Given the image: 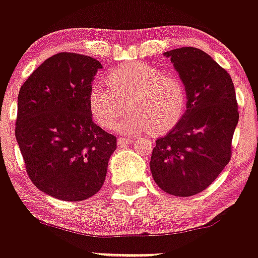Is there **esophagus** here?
Returning <instances> with one entry per match:
<instances>
[{
  "label": "esophagus",
  "mask_w": 258,
  "mask_h": 258,
  "mask_svg": "<svg viewBox=\"0 0 258 258\" xmlns=\"http://www.w3.org/2000/svg\"><path fill=\"white\" fill-rule=\"evenodd\" d=\"M133 142L132 138H126V137H120L117 138V144L119 146H125V144H131Z\"/></svg>",
  "instance_id": "obj_1"
}]
</instances>
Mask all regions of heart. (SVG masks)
Instances as JSON below:
<instances>
[{"instance_id": "obj_1", "label": "heart", "mask_w": 258, "mask_h": 258, "mask_svg": "<svg viewBox=\"0 0 258 258\" xmlns=\"http://www.w3.org/2000/svg\"><path fill=\"white\" fill-rule=\"evenodd\" d=\"M105 86L97 84L88 94V105L100 127L110 130L122 116L128 103L130 114L116 126L122 133L152 128L160 133L172 128L185 109V90L180 80L144 64H126L105 76Z\"/></svg>"}]
</instances>
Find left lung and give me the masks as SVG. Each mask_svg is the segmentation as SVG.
I'll return each mask as SVG.
<instances>
[{"instance_id": "obj_1", "label": "left lung", "mask_w": 258, "mask_h": 258, "mask_svg": "<svg viewBox=\"0 0 258 258\" xmlns=\"http://www.w3.org/2000/svg\"><path fill=\"white\" fill-rule=\"evenodd\" d=\"M184 85L186 110L155 141L150 171L165 193L191 197L220 176L232 155L239 121L232 79L207 53L182 47L164 53Z\"/></svg>"}]
</instances>
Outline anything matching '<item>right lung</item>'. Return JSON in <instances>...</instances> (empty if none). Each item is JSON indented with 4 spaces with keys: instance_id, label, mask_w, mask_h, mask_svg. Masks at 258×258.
Returning a JSON list of instances; mask_svg holds the SVG:
<instances>
[{
    "instance_id": "right-lung-1",
    "label": "right lung",
    "mask_w": 258,
    "mask_h": 258,
    "mask_svg": "<svg viewBox=\"0 0 258 258\" xmlns=\"http://www.w3.org/2000/svg\"><path fill=\"white\" fill-rule=\"evenodd\" d=\"M103 65L78 53L46 59L20 87L16 138L35 186L64 201L104 183L116 137L92 121L88 94Z\"/></svg>"
}]
</instances>
